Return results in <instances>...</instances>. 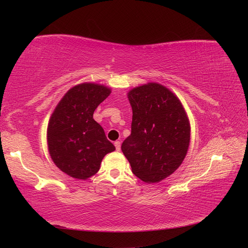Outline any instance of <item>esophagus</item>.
Wrapping results in <instances>:
<instances>
[{
  "instance_id": "1",
  "label": "esophagus",
  "mask_w": 248,
  "mask_h": 248,
  "mask_svg": "<svg viewBox=\"0 0 248 248\" xmlns=\"http://www.w3.org/2000/svg\"><path fill=\"white\" fill-rule=\"evenodd\" d=\"M115 147H116V149H117V151H119V150L121 149V142H120L119 140L115 141Z\"/></svg>"
}]
</instances>
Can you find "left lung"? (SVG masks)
<instances>
[{
	"label": "left lung",
	"mask_w": 248,
	"mask_h": 248,
	"mask_svg": "<svg viewBox=\"0 0 248 248\" xmlns=\"http://www.w3.org/2000/svg\"><path fill=\"white\" fill-rule=\"evenodd\" d=\"M132 108L131 134L121 146L134 175L146 183L170 176L189 147L190 124L181 101L157 82L128 92Z\"/></svg>",
	"instance_id": "obj_1"
}]
</instances>
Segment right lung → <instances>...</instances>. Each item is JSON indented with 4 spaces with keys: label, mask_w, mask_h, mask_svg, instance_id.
Segmentation results:
<instances>
[{
    "label": "right lung",
    "mask_w": 248,
    "mask_h": 248,
    "mask_svg": "<svg viewBox=\"0 0 248 248\" xmlns=\"http://www.w3.org/2000/svg\"><path fill=\"white\" fill-rule=\"evenodd\" d=\"M110 89L84 82L60 100L47 126L48 152L56 166L68 176L86 180L100 169L103 157L116 148L93 119L94 110Z\"/></svg>",
    "instance_id": "add662e5"
}]
</instances>
